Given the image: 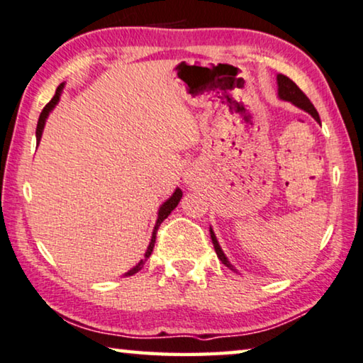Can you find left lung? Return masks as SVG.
<instances>
[{
	"mask_svg": "<svg viewBox=\"0 0 363 363\" xmlns=\"http://www.w3.org/2000/svg\"><path fill=\"white\" fill-rule=\"evenodd\" d=\"M277 82H278V96H280V99H285V101L293 103V104H295V106L301 108L303 111H306V113L311 114V116L316 119L318 123H321V119H319V114L316 111V108L313 106V103L309 101L306 94H304L301 90H299L295 82L290 80V78L285 77V75H281V73H278V75H277ZM209 234H211V240H213L214 250H216V254H218V259L223 262V264L228 267V269L235 272L234 267L230 265V262L228 260V257L224 255L223 249H220V245L218 242L216 235H214L211 228H209Z\"/></svg>",
	"mask_w": 363,
	"mask_h": 363,
	"instance_id": "1",
	"label": "left lung"
}]
</instances>
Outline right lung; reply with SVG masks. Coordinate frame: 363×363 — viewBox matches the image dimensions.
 Wrapping results in <instances>:
<instances>
[{
  "label": "right lung",
  "mask_w": 363,
  "mask_h": 363,
  "mask_svg": "<svg viewBox=\"0 0 363 363\" xmlns=\"http://www.w3.org/2000/svg\"><path fill=\"white\" fill-rule=\"evenodd\" d=\"M64 85H65V83H60L59 88H57L55 94H54V98H52L50 101L45 104V108L42 109V113H40V116H39V123H38V129H35V138H38V144L40 143V138H42V130H44V125H45V119H47V116H49V113L52 111V109L55 108V104L59 103V99H60V94H62V90H64ZM182 194H183V193H182L180 188H177L175 193H173L172 196H170L169 199H167V201H165L164 204H162L160 209H159V218H157V223H155L154 233H152L150 244H149V247H147V252H145L144 259L140 260L139 264L134 267V269H130L128 273H125V277H128V275H134V273H138L140 269H143L144 264H145V262H147V259H149V257H150L152 250H154V245H155V238H157V229H159V225H160L162 223H164V219L169 218V214L173 211V209L177 208V204L180 203V199H182Z\"/></svg>",
  "instance_id": "right-lung-1"
}]
</instances>
